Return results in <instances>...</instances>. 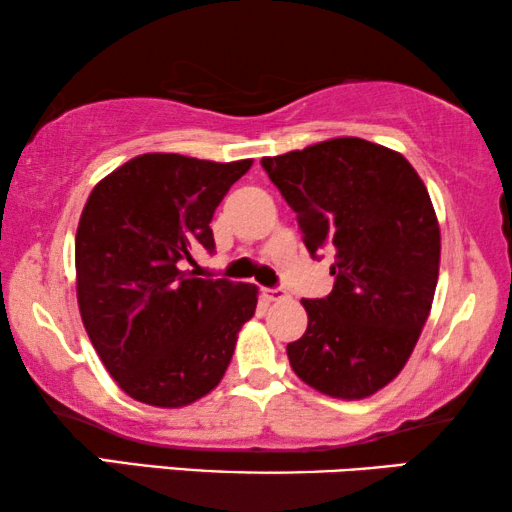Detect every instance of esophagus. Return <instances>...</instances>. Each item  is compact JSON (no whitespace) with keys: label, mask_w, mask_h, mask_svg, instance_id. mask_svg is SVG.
Listing matches in <instances>:
<instances>
[{"label":"esophagus","mask_w":512,"mask_h":512,"mask_svg":"<svg viewBox=\"0 0 512 512\" xmlns=\"http://www.w3.org/2000/svg\"><path fill=\"white\" fill-rule=\"evenodd\" d=\"M263 298L268 300V303H277V300L286 298V291L279 289V286H275V289H263Z\"/></svg>","instance_id":"1"}]
</instances>
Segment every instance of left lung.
<instances>
[{
    "mask_svg": "<svg viewBox=\"0 0 512 512\" xmlns=\"http://www.w3.org/2000/svg\"><path fill=\"white\" fill-rule=\"evenodd\" d=\"M296 212L310 254L331 249L333 291L303 300L291 368L321 394L373 396L408 363L438 284L440 228L429 191L387 146L338 137L261 160Z\"/></svg>",
    "mask_w": 512,
    "mask_h": 512,
    "instance_id": "1",
    "label": "left lung"
}]
</instances>
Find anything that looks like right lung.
<instances>
[{
  "mask_svg": "<svg viewBox=\"0 0 512 512\" xmlns=\"http://www.w3.org/2000/svg\"><path fill=\"white\" fill-rule=\"evenodd\" d=\"M254 160L144 153L88 195L76 230V298L104 368L130 398L184 408L209 394L256 312L254 284L184 270L214 251L209 223Z\"/></svg>",
  "mask_w": 512,
  "mask_h": 512,
  "instance_id": "1",
  "label": "right lung"
}]
</instances>
